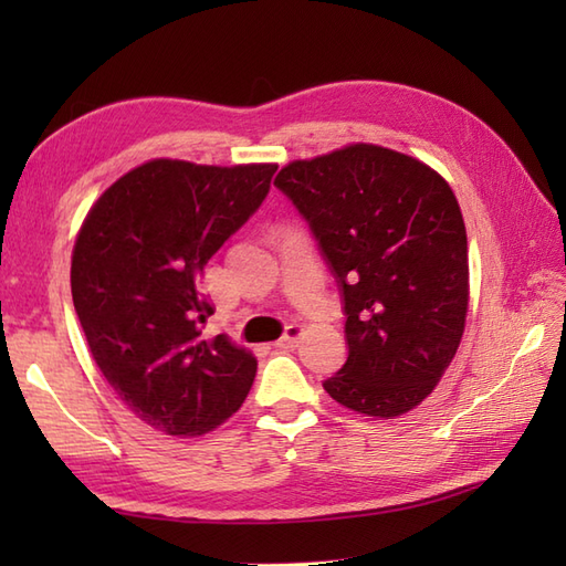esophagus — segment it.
Segmentation results:
<instances>
[{
    "label": "esophagus",
    "mask_w": 566,
    "mask_h": 566,
    "mask_svg": "<svg viewBox=\"0 0 566 566\" xmlns=\"http://www.w3.org/2000/svg\"><path fill=\"white\" fill-rule=\"evenodd\" d=\"M302 335H304V328L296 326V323H292V326H286L284 335L274 345L282 347V350H286V347H294L298 343V338H302Z\"/></svg>",
    "instance_id": "1"
}]
</instances>
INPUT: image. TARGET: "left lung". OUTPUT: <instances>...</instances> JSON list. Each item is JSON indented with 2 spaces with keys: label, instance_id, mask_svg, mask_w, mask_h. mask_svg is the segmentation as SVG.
<instances>
[{
  "label": "left lung",
  "instance_id": "8db88e82",
  "mask_svg": "<svg viewBox=\"0 0 566 566\" xmlns=\"http://www.w3.org/2000/svg\"><path fill=\"white\" fill-rule=\"evenodd\" d=\"M338 282L347 359L323 381L357 413L411 411L450 367L469 304L467 231L450 185L416 158L355 143L276 175Z\"/></svg>",
  "mask_w": 566,
  "mask_h": 566
}]
</instances>
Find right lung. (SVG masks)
Masks as SVG:
<instances>
[{
  "mask_svg": "<svg viewBox=\"0 0 566 566\" xmlns=\"http://www.w3.org/2000/svg\"><path fill=\"white\" fill-rule=\"evenodd\" d=\"M276 165L150 160L104 191L72 250V302L94 363L143 423L195 438L231 418L258 359L226 335L199 280L260 209Z\"/></svg>",
  "mask_w": 566,
  "mask_h": 566,
  "instance_id": "1",
  "label": "right lung"
}]
</instances>
